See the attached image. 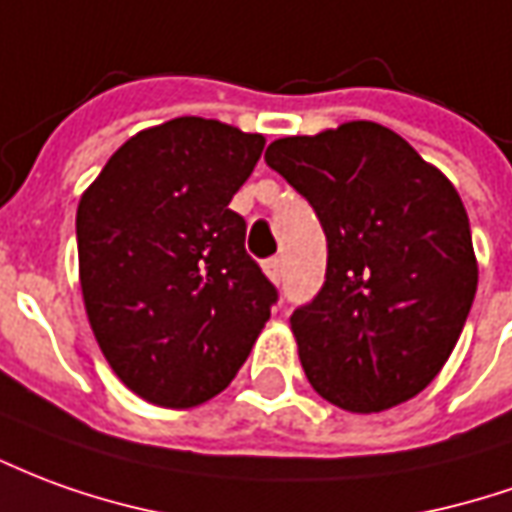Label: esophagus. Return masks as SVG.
<instances>
[{
    "mask_svg": "<svg viewBox=\"0 0 512 512\" xmlns=\"http://www.w3.org/2000/svg\"><path fill=\"white\" fill-rule=\"evenodd\" d=\"M263 271H266V277L271 282H280L282 280V260L280 257H271L263 263Z\"/></svg>",
    "mask_w": 512,
    "mask_h": 512,
    "instance_id": "34e87169",
    "label": "esophagus"
}]
</instances>
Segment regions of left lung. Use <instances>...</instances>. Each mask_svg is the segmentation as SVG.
<instances>
[{
    "label": "left lung",
    "mask_w": 512,
    "mask_h": 512,
    "mask_svg": "<svg viewBox=\"0 0 512 512\" xmlns=\"http://www.w3.org/2000/svg\"><path fill=\"white\" fill-rule=\"evenodd\" d=\"M266 163L327 235V282L291 316L313 391L363 416L413 399L449 360L477 293L455 185L377 121L280 138Z\"/></svg>",
    "instance_id": "obj_1"
}]
</instances>
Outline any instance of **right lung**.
I'll list each match as a JSON object with an SVG mask.
<instances>
[{
  "label": "right lung",
  "mask_w": 512,
  "mask_h": 512,
  "mask_svg": "<svg viewBox=\"0 0 512 512\" xmlns=\"http://www.w3.org/2000/svg\"><path fill=\"white\" fill-rule=\"evenodd\" d=\"M266 138L180 116L135 132L80 196L88 324L110 368L160 407H196L232 382L271 318L274 285L246 255L230 202Z\"/></svg>",
  "instance_id": "1"
}]
</instances>
